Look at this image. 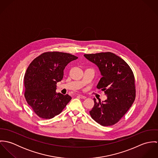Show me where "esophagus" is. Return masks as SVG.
<instances>
[{"label": "esophagus", "instance_id": "esophagus-1", "mask_svg": "<svg viewBox=\"0 0 158 158\" xmlns=\"http://www.w3.org/2000/svg\"><path fill=\"white\" fill-rule=\"evenodd\" d=\"M78 97H80V98H84V99L86 98V96L83 95H78Z\"/></svg>", "mask_w": 158, "mask_h": 158}]
</instances>
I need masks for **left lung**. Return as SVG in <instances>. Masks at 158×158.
Here are the masks:
<instances>
[{
	"instance_id": "obj_1",
	"label": "left lung",
	"mask_w": 158,
	"mask_h": 158,
	"mask_svg": "<svg viewBox=\"0 0 158 158\" xmlns=\"http://www.w3.org/2000/svg\"><path fill=\"white\" fill-rule=\"evenodd\" d=\"M85 57L95 64L102 78L97 88L105 92V101L94 98V106L89 111L91 117L102 126L116 123L133 103L135 97V77L128 64L111 52L85 54Z\"/></svg>"
}]
</instances>
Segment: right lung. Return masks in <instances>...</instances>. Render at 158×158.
<instances>
[{
	"mask_svg": "<svg viewBox=\"0 0 158 158\" xmlns=\"http://www.w3.org/2000/svg\"><path fill=\"white\" fill-rule=\"evenodd\" d=\"M77 58L66 53L45 52L30 64L24 76V95L28 105L40 117H54L72 99L68 94L56 92V83L63 79L66 66Z\"/></svg>",
	"mask_w": 158,
	"mask_h": 158,
	"instance_id": "1",
	"label": "right lung"
}]
</instances>
